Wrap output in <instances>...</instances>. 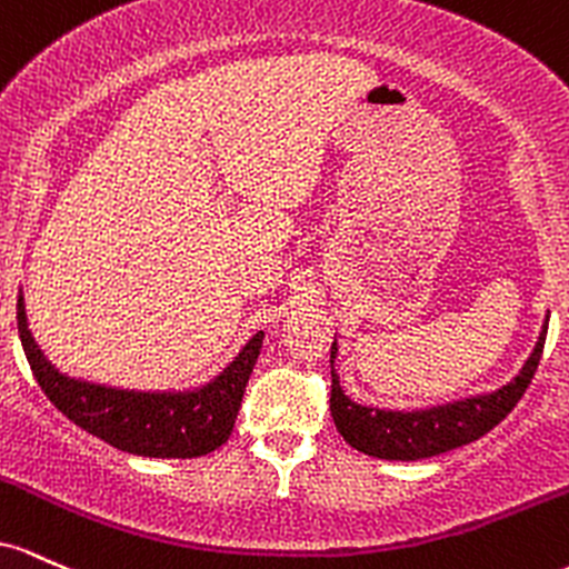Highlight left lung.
<instances>
[{"label": "left lung", "mask_w": 569, "mask_h": 569, "mask_svg": "<svg viewBox=\"0 0 569 569\" xmlns=\"http://www.w3.org/2000/svg\"><path fill=\"white\" fill-rule=\"evenodd\" d=\"M546 333L548 325H542L532 355L519 370V376H513V381L495 389V392L455 400V403L419 408V411H387V408L355 403L338 385V373L333 368L338 347L333 341V347H330V376H333L330 413H333L336 430L362 455L403 459V462L436 457L457 449V446L473 443V440L487 436L491 427L500 425L519 403L521 395L527 392L529 381L540 366Z\"/></svg>", "instance_id": "8db88e82"}]
</instances>
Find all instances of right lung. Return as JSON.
<instances>
[{
    "instance_id": "obj_1",
    "label": "right lung",
    "mask_w": 569,
    "mask_h": 569,
    "mask_svg": "<svg viewBox=\"0 0 569 569\" xmlns=\"http://www.w3.org/2000/svg\"><path fill=\"white\" fill-rule=\"evenodd\" d=\"M18 336L37 385L69 422L137 457L190 459L220 449L231 438L263 333H254L233 362L193 392H133L69 379L50 366L31 338L23 296H18Z\"/></svg>"
}]
</instances>
